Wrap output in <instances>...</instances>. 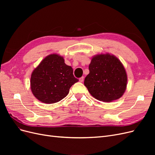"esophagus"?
Returning <instances> with one entry per match:
<instances>
[{
	"label": "esophagus",
	"mask_w": 155,
	"mask_h": 155,
	"mask_svg": "<svg viewBox=\"0 0 155 155\" xmlns=\"http://www.w3.org/2000/svg\"><path fill=\"white\" fill-rule=\"evenodd\" d=\"M79 81H80V82H83V81H84V78H83V77L80 78H79Z\"/></svg>",
	"instance_id": "esophagus-1"
}]
</instances>
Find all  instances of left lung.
<instances>
[{
  "label": "left lung",
  "mask_w": 155,
  "mask_h": 155,
  "mask_svg": "<svg viewBox=\"0 0 155 155\" xmlns=\"http://www.w3.org/2000/svg\"><path fill=\"white\" fill-rule=\"evenodd\" d=\"M89 74L84 85L96 100L110 102L118 100L124 94L127 76L120 61L114 55L97 54L92 58Z\"/></svg>",
  "instance_id": "1"
}]
</instances>
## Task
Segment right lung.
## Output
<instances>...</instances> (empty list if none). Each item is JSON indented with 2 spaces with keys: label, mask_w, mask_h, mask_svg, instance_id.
<instances>
[{
  "label": "right lung",
  "mask_w": 155,
  "mask_h": 155,
  "mask_svg": "<svg viewBox=\"0 0 155 155\" xmlns=\"http://www.w3.org/2000/svg\"><path fill=\"white\" fill-rule=\"evenodd\" d=\"M78 81L63 57L54 54L46 56L32 72L30 88L37 100L51 104L66 97L70 88Z\"/></svg>",
  "instance_id": "1"
}]
</instances>
